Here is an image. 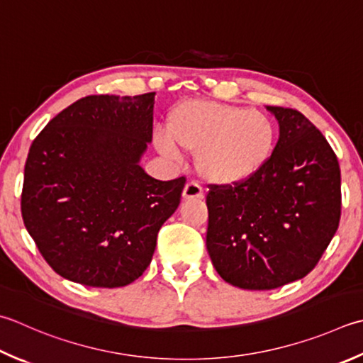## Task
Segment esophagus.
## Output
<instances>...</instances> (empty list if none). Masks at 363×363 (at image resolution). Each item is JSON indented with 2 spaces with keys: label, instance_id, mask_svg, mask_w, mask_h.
I'll return each mask as SVG.
<instances>
[{
  "label": "esophagus",
  "instance_id": "1",
  "mask_svg": "<svg viewBox=\"0 0 363 363\" xmlns=\"http://www.w3.org/2000/svg\"><path fill=\"white\" fill-rule=\"evenodd\" d=\"M182 198L184 200H201L203 198V189L200 184L196 182H187L186 187H184V191H182Z\"/></svg>",
  "mask_w": 363,
  "mask_h": 363
}]
</instances>
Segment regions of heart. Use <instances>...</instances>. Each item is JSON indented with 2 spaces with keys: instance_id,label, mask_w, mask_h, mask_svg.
Listing matches in <instances>:
<instances>
[{
  "instance_id": "b5f03b06",
  "label": "heart",
  "mask_w": 363,
  "mask_h": 363,
  "mask_svg": "<svg viewBox=\"0 0 363 363\" xmlns=\"http://www.w3.org/2000/svg\"><path fill=\"white\" fill-rule=\"evenodd\" d=\"M167 130L154 133L157 151L172 160H181V149L196 152L198 173L218 186L258 174L272 159L279 138L267 113L203 99L174 106Z\"/></svg>"
}]
</instances>
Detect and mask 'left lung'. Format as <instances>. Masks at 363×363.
Wrapping results in <instances>:
<instances>
[{
    "mask_svg": "<svg viewBox=\"0 0 363 363\" xmlns=\"http://www.w3.org/2000/svg\"><path fill=\"white\" fill-rule=\"evenodd\" d=\"M279 121L272 159L234 187L212 186L206 247L216 271L242 289H274L313 271L337 233L342 177L328 140L301 111Z\"/></svg>",
    "mask_w": 363,
    "mask_h": 363,
    "instance_id": "left-lung-1",
    "label": "left lung"
}]
</instances>
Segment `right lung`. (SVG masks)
<instances>
[{"label":"right lung","instance_id":"obj_1","mask_svg":"<svg viewBox=\"0 0 363 363\" xmlns=\"http://www.w3.org/2000/svg\"><path fill=\"white\" fill-rule=\"evenodd\" d=\"M154 96H88L33 141L21 217L56 274L119 288L146 271L186 177L157 181L140 165L152 141Z\"/></svg>","mask_w":363,"mask_h":363}]
</instances>
